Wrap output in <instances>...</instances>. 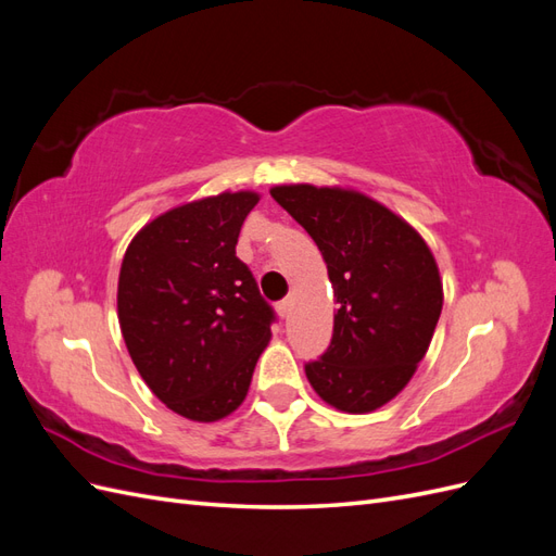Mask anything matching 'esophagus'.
<instances>
[{"label": "esophagus", "instance_id": "34e87169", "mask_svg": "<svg viewBox=\"0 0 556 556\" xmlns=\"http://www.w3.org/2000/svg\"><path fill=\"white\" fill-rule=\"evenodd\" d=\"M276 308L280 313V317H290V313H292V299H282Z\"/></svg>", "mask_w": 556, "mask_h": 556}]
</instances>
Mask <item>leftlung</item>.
<instances>
[{
    "instance_id": "left-lung-1",
    "label": "left lung",
    "mask_w": 556,
    "mask_h": 556,
    "mask_svg": "<svg viewBox=\"0 0 556 556\" xmlns=\"http://www.w3.org/2000/svg\"><path fill=\"white\" fill-rule=\"evenodd\" d=\"M271 197L323 252L339 304L331 343L306 378L329 406L371 413L427 355L443 308L439 266L403 217L357 190L276 185Z\"/></svg>"
}]
</instances>
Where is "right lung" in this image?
<instances>
[{
    "label": "right lung",
    "instance_id": "right-lung-1",
    "mask_svg": "<svg viewBox=\"0 0 556 556\" xmlns=\"http://www.w3.org/2000/svg\"><path fill=\"white\" fill-rule=\"evenodd\" d=\"M257 192H223L157 215L131 239L117 278V319L137 371L166 403L217 422L237 410L274 308L237 257Z\"/></svg>",
    "mask_w": 556,
    "mask_h": 556
}]
</instances>
